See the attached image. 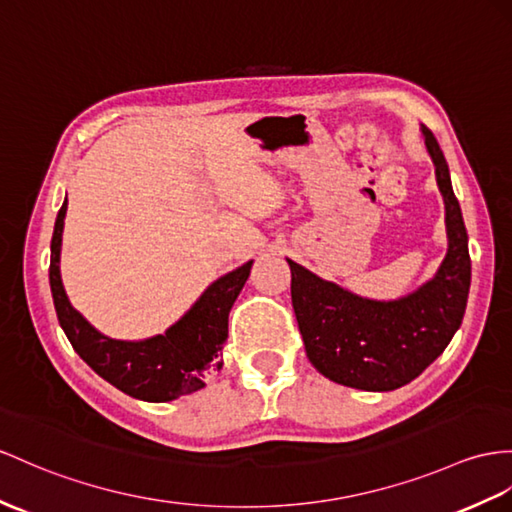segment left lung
Returning a JSON list of instances; mask_svg holds the SVG:
<instances>
[{
    "label": "left lung",
    "mask_w": 512,
    "mask_h": 512,
    "mask_svg": "<svg viewBox=\"0 0 512 512\" xmlns=\"http://www.w3.org/2000/svg\"><path fill=\"white\" fill-rule=\"evenodd\" d=\"M445 204L447 254L434 276L397 299H369L293 263L291 299L308 360L321 376L360 391H395L413 382L450 345L463 323L471 260L450 169L421 128Z\"/></svg>",
    "instance_id": "obj_1"
}]
</instances>
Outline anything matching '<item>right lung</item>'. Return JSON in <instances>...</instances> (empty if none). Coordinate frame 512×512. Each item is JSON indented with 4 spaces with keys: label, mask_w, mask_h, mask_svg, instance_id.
Returning <instances> with one entry per match:
<instances>
[{
    "label": "right lung",
    "mask_w": 512,
    "mask_h": 512,
    "mask_svg": "<svg viewBox=\"0 0 512 512\" xmlns=\"http://www.w3.org/2000/svg\"><path fill=\"white\" fill-rule=\"evenodd\" d=\"M67 199L58 210L49 286L60 328L73 350L97 376L143 402H171L202 389L210 371H219L221 347L228 339V315L249 278L254 260L215 280L197 302L165 330L143 341H121L99 332L71 306L60 278V249Z\"/></svg>",
    "instance_id": "right-lung-1"
}]
</instances>
